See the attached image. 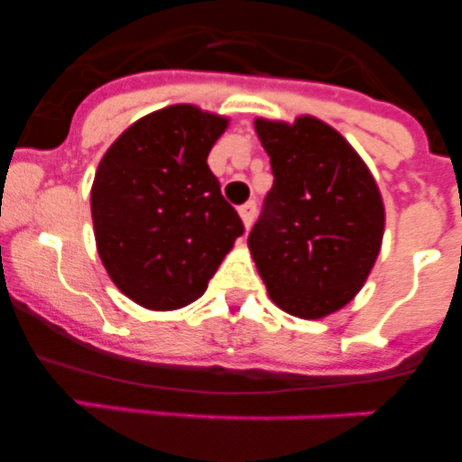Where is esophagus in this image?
I'll return each mask as SVG.
<instances>
[{"label":"esophagus","mask_w":462,"mask_h":462,"mask_svg":"<svg viewBox=\"0 0 462 462\" xmlns=\"http://www.w3.org/2000/svg\"><path fill=\"white\" fill-rule=\"evenodd\" d=\"M240 212V219H243V226L250 228L252 222H254V215H256V203L254 201H247L245 206L238 208Z\"/></svg>","instance_id":"esophagus-1"}]
</instances>
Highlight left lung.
I'll return each mask as SVG.
<instances>
[{
    "instance_id": "left-lung-1",
    "label": "left lung",
    "mask_w": 462,
    "mask_h": 462,
    "mask_svg": "<svg viewBox=\"0 0 462 462\" xmlns=\"http://www.w3.org/2000/svg\"><path fill=\"white\" fill-rule=\"evenodd\" d=\"M275 175L247 247L273 303L324 319L354 300L382 250L383 201L373 173L319 117L254 120Z\"/></svg>"
}]
</instances>
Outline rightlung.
<instances>
[{
  "instance_id": "add662e5",
  "label": "right lung",
  "mask_w": 462,
  "mask_h": 462,
  "mask_svg": "<svg viewBox=\"0 0 462 462\" xmlns=\"http://www.w3.org/2000/svg\"><path fill=\"white\" fill-rule=\"evenodd\" d=\"M226 126L228 117L199 106H166L125 129L97 166L89 191L97 252L141 308L194 303L243 236L208 166Z\"/></svg>"
}]
</instances>
